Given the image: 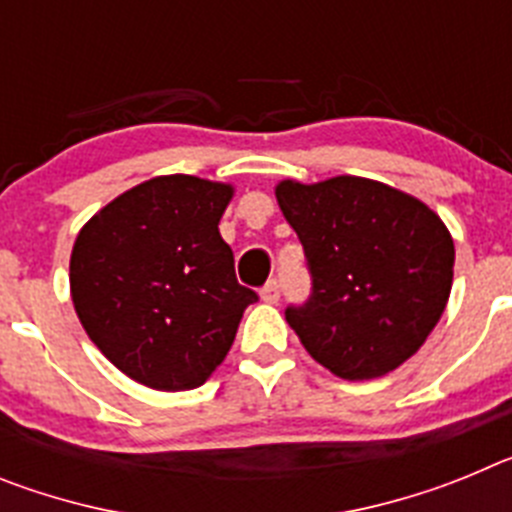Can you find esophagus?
Listing matches in <instances>:
<instances>
[{"instance_id":"34e87169","label":"esophagus","mask_w":512,"mask_h":512,"mask_svg":"<svg viewBox=\"0 0 512 512\" xmlns=\"http://www.w3.org/2000/svg\"><path fill=\"white\" fill-rule=\"evenodd\" d=\"M279 295H282V287H279L277 279L266 282L264 289H261V300L264 302H279Z\"/></svg>"}]
</instances>
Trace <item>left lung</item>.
<instances>
[{
	"mask_svg": "<svg viewBox=\"0 0 512 512\" xmlns=\"http://www.w3.org/2000/svg\"><path fill=\"white\" fill-rule=\"evenodd\" d=\"M277 200L310 271V297L284 310L307 354L351 382L408 361L436 328L454 279L441 217L361 176L282 182Z\"/></svg>",
	"mask_w": 512,
	"mask_h": 512,
	"instance_id": "1",
	"label": "left lung"
}]
</instances>
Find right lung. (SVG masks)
<instances>
[{
  "label": "right lung",
  "mask_w": 512,
  "mask_h": 512,
  "mask_svg": "<svg viewBox=\"0 0 512 512\" xmlns=\"http://www.w3.org/2000/svg\"><path fill=\"white\" fill-rule=\"evenodd\" d=\"M233 189L156 176L102 207L76 235L71 297L97 348L153 390L200 387L223 364L243 310L259 300L235 279L217 223Z\"/></svg>",
  "instance_id": "obj_1"
}]
</instances>
